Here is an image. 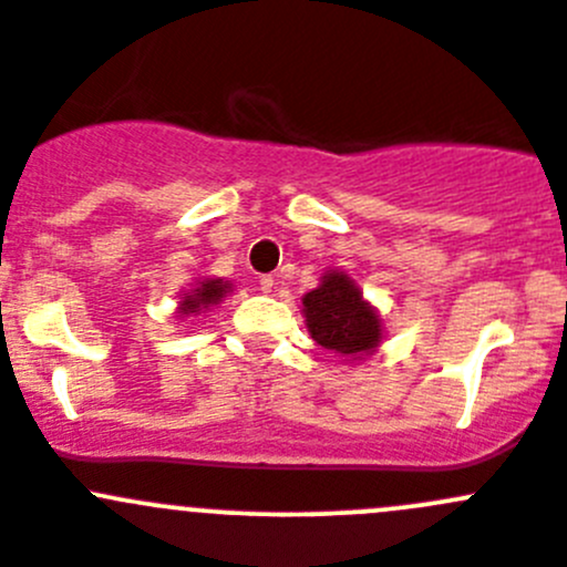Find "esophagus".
Returning a JSON list of instances; mask_svg holds the SVG:
<instances>
[{"label":"esophagus","instance_id":"obj_1","mask_svg":"<svg viewBox=\"0 0 567 567\" xmlns=\"http://www.w3.org/2000/svg\"><path fill=\"white\" fill-rule=\"evenodd\" d=\"M274 277H259V290H262V293H271L274 290Z\"/></svg>","mask_w":567,"mask_h":567}]
</instances>
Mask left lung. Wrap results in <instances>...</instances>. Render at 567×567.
I'll return each instance as SVG.
<instances>
[{
  "mask_svg": "<svg viewBox=\"0 0 567 567\" xmlns=\"http://www.w3.org/2000/svg\"><path fill=\"white\" fill-rule=\"evenodd\" d=\"M301 313L310 338L336 352L341 361H363L378 352L385 338L378 308L341 268L324 271L319 288L301 296Z\"/></svg>",
  "mask_w": 567,
  "mask_h": 567,
  "instance_id": "1",
  "label": "left lung"
}]
</instances>
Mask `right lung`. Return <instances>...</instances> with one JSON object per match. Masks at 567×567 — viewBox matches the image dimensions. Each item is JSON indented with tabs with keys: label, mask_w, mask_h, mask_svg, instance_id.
<instances>
[{
	"label": "right lung",
	"mask_w": 567,
	"mask_h": 567,
	"mask_svg": "<svg viewBox=\"0 0 567 567\" xmlns=\"http://www.w3.org/2000/svg\"><path fill=\"white\" fill-rule=\"evenodd\" d=\"M231 293V282L229 279H195L187 290L178 293V305H176V316L178 319H189V316H200L206 310H212L215 305L226 299Z\"/></svg>",
	"instance_id": "right-lung-1"
}]
</instances>
